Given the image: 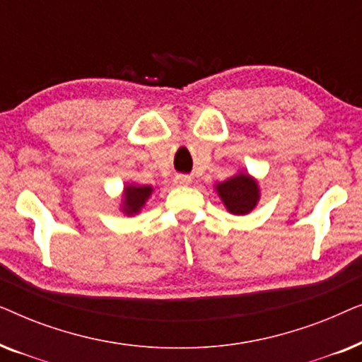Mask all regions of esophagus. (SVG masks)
Masks as SVG:
<instances>
[{"label":"esophagus","mask_w":362,"mask_h":362,"mask_svg":"<svg viewBox=\"0 0 362 362\" xmlns=\"http://www.w3.org/2000/svg\"><path fill=\"white\" fill-rule=\"evenodd\" d=\"M175 182L177 186H189L192 180H191V176H187V175H176Z\"/></svg>","instance_id":"34e87169"}]
</instances>
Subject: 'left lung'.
<instances>
[{
    "label": "left lung",
    "mask_w": 362,
    "mask_h": 362,
    "mask_svg": "<svg viewBox=\"0 0 362 362\" xmlns=\"http://www.w3.org/2000/svg\"><path fill=\"white\" fill-rule=\"evenodd\" d=\"M217 192H219L229 212L237 216L250 212L255 207L257 201H259L257 182L244 173L217 185Z\"/></svg>",
    "instance_id": "8db88e82"
}]
</instances>
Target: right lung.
<instances>
[{"mask_svg":"<svg viewBox=\"0 0 362 362\" xmlns=\"http://www.w3.org/2000/svg\"><path fill=\"white\" fill-rule=\"evenodd\" d=\"M151 191V186H127L125 196H123V202H125L123 211L127 214H136L145 204V201L150 197Z\"/></svg>","mask_w":362,"mask_h":362,"instance_id":"right-lung-1","label":"right lung"}]
</instances>
